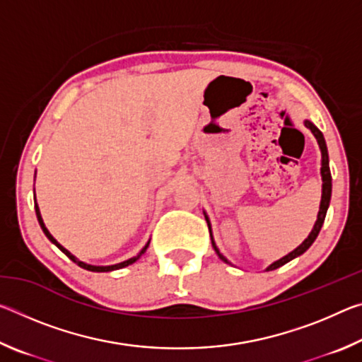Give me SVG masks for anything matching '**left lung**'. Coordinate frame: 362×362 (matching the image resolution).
Returning <instances> with one entry per match:
<instances>
[{"label":"left lung","instance_id":"1","mask_svg":"<svg viewBox=\"0 0 362 362\" xmlns=\"http://www.w3.org/2000/svg\"><path fill=\"white\" fill-rule=\"evenodd\" d=\"M305 126L308 127V129L315 134V137L317 139V144H320V148H321V153H322V168H321V175H322V198H321V206H320V214H317V220H316V223H315V226H313V230H311V233L308 235V238H306V240L300 244V246L297 247V249H293L291 254H287L286 257H283V259H279L278 262H274V263H272V265H269L268 268H267V272H272V269H276V268H279V267H283L284 263H287V262H291L292 259H296V257H298V255H302L306 249H308L311 244L315 243V240L317 238V235H320V231H321V226H322V223H324V218H326V214H327V207H329V203H330V194H332V175H330V169H329V155H327V146H326V140H324V136H322V132L317 129V127L313 124V122H310V121H305ZM206 220H207V217H206ZM207 225H209V220H207ZM209 228H211V225H209ZM211 240H212V236H211ZM212 247H214V250H216L217 252V255L220 257V259H222L225 263H230L228 260L225 259V257L218 252V249H217V246H216V243H214V240H212Z\"/></svg>","mask_w":362,"mask_h":362}]
</instances>
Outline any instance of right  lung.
<instances>
[{
    "mask_svg": "<svg viewBox=\"0 0 362 362\" xmlns=\"http://www.w3.org/2000/svg\"><path fill=\"white\" fill-rule=\"evenodd\" d=\"M35 211H36V217H38V222H40V225H41V228H42V231H45V235L49 238V241L56 244V246H57L60 250H62V252H64L66 257H69L70 260L75 262L78 267H81V268H84V269H89V272H97V273H103V272H113V269H119V268H124V267H127V265H131V263H134V262H136V260H139V259H140V255H142V254L145 252L146 247H148V244H150V241L146 243V244H145V247H144L142 250H140V254H139L137 257H132V259L126 260V262L116 263V265H110V267H94V265H88V263H84V262H79L78 259H75V257H73V255L69 252V250H66L65 247L60 246V244H59L56 240H54L51 233H49V231H47V228H46V226H45V222H42V218H41V214H40V207H38V204H36V199H35Z\"/></svg>",
    "mask_w": 362,
    "mask_h": 362,
    "instance_id": "obj_1",
    "label": "right lung"
}]
</instances>
